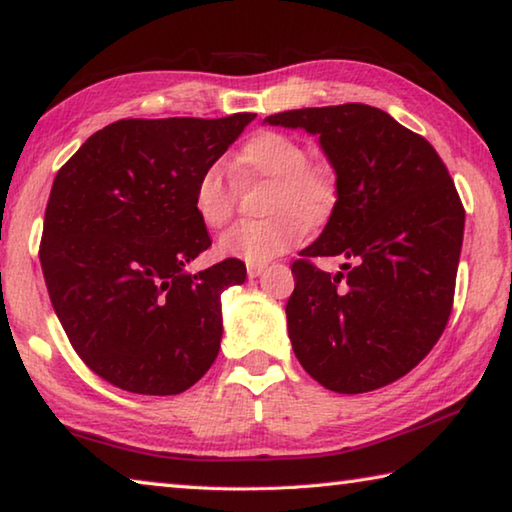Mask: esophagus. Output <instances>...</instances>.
<instances>
[{
  "instance_id": "obj_1",
  "label": "esophagus",
  "mask_w": 512,
  "mask_h": 512,
  "mask_svg": "<svg viewBox=\"0 0 512 512\" xmlns=\"http://www.w3.org/2000/svg\"><path fill=\"white\" fill-rule=\"evenodd\" d=\"M264 268H266V264H248V266H246L248 277H259V275L264 273Z\"/></svg>"
}]
</instances>
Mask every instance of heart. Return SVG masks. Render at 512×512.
Wrapping results in <instances>:
<instances>
[{"instance_id":"obj_1","label":"heart","mask_w":512,"mask_h":512,"mask_svg":"<svg viewBox=\"0 0 512 512\" xmlns=\"http://www.w3.org/2000/svg\"><path fill=\"white\" fill-rule=\"evenodd\" d=\"M232 167L241 180L271 183L266 196V212L271 216L262 221H241L225 230L219 239V253L225 257L266 264L268 259L298 246L307 228H325L339 205L334 173L323 164L309 162L307 146L291 135L255 133L241 144ZM192 205L205 228L216 230L230 221L235 189L225 180L221 164H207L198 173Z\"/></svg>"}]
</instances>
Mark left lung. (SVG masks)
<instances>
[{
	"label": "left lung",
	"instance_id": "8db88e82",
	"mask_svg": "<svg viewBox=\"0 0 512 512\" xmlns=\"http://www.w3.org/2000/svg\"><path fill=\"white\" fill-rule=\"evenodd\" d=\"M305 128L336 171L339 205L291 266L289 339L334 393H368L427 357L452 314L465 210L445 162L422 135L366 103L266 117ZM314 256H343L336 276Z\"/></svg>",
	"mask_w": 512,
	"mask_h": 512
}]
</instances>
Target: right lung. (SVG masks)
<instances>
[{
    "instance_id": "right-lung-1",
    "label": "right lung",
    "mask_w": 512,
    "mask_h": 512,
    "mask_svg": "<svg viewBox=\"0 0 512 512\" xmlns=\"http://www.w3.org/2000/svg\"><path fill=\"white\" fill-rule=\"evenodd\" d=\"M255 119H119L88 137L54 178L40 264L76 354L121 391L178 395L221 348V293L246 266H185L212 246L192 196Z\"/></svg>"
}]
</instances>
